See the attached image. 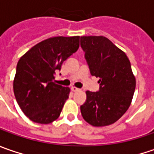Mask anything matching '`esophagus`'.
<instances>
[{"label": "esophagus", "mask_w": 154, "mask_h": 154, "mask_svg": "<svg viewBox=\"0 0 154 154\" xmlns=\"http://www.w3.org/2000/svg\"><path fill=\"white\" fill-rule=\"evenodd\" d=\"M71 90H72V92H78V91H80V89L79 88H77V87H75V86H72L71 87Z\"/></svg>", "instance_id": "34e87169"}]
</instances>
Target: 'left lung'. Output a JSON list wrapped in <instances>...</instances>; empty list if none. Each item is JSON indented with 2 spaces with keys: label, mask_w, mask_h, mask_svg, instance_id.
<instances>
[{
  "label": "left lung",
  "mask_w": 154,
  "mask_h": 154,
  "mask_svg": "<svg viewBox=\"0 0 154 154\" xmlns=\"http://www.w3.org/2000/svg\"><path fill=\"white\" fill-rule=\"evenodd\" d=\"M80 47L91 74L99 78L98 92H86L81 115L95 127L112 124L127 111L132 101L135 78L130 62L123 51L103 36L81 37Z\"/></svg>",
  "instance_id": "left-lung-1"
}]
</instances>
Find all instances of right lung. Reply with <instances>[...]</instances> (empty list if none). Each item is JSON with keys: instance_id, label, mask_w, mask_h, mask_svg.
Masks as SVG:
<instances>
[{"instance_id": "1", "label": "right lung", "mask_w": 154, "mask_h": 154, "mask_svg": "<svg viewBox=\"0 0 154 154\" xmlns=\"http://www.w3.org/2000/svg\"><path fill=\"white\" fill-rule=\"evenodd\" d=\"M79 46V36L51 38L33 46L18 62L14 92L30 120L48 124L59 117L70 89L56 84L54 74Z\"/></svg>"}]
</instances>
